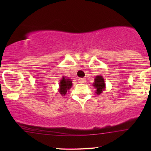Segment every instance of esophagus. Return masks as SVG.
Wrapping results in <instances>:
<instances>
[{"label": "esophagus", "mask_w": 151, "mask_h": 151, "mask_svg": "<svg viewBox=\"0 0 151 151\" xmlns=\"http://www.w3.org/2000/svg\"><path fill=\"white\" fill-rule=\"evenodd\" d=\"M78 81H79V83H84L86 81V80H85V79H84V78H79V79H78Z\"/></svg>", "instance_id": "obj_1"}]
</instances>
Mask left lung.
I'll list each match as a JSON object with an SVG mask.
<instances>
[{"label":"left lung","instance_id":"left-lung-1","mask_svg":"<svg viewBox=\"0 0 151 151\" xmlns=\"http://www.w3.org/2000/svg\"><path fill=\"white\" fill-rule=\"evenodd\" d=\"M93 86L96 89V94L99 95L104 91L106 90V83L104 77L101 75L96 76L93 83Z\"/></svg>","mask_w":151,"mask_h":151}]
</instances>
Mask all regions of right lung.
Segmentation results:
<instances>
[{
	"label": "right lung",
	"mask_w": 151,
	"mask_h": 151,
	"mask_svg": "<svg viewBox=\"0 0 151 151\" xmlns=\"http://www.w3.org/2000/svg\"><path fill=\"white\" fill-rule=\"evenodd\" d=\"M59 92L62 96H65L67 91L71 89L72 86V81L70 78H67L66 77H62V79L60 80V84H59Z\"/></svg>",
	"instance_id": "right-lung-1"
}]
</instances>
